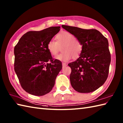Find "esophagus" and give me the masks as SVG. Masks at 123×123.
<instances>
[{
	"label": "esophagus",
	"instance_id": "esophagus-1",
	"mask_svg": "<svg viewBox=\"0 0 123 123\" xmlns=\"http://www.w3.org/2000/svg\"><path fill=\"white\" fill-rule=\"evenodd\" d=\"M67 66V64L66 63H62V67H63V68L66 67Z\"/></svg>",
	"mask_w": 123,
	"mask_h": 123
}]
</instances>
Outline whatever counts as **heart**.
<instances>
[{
  "instance_id": "heart-1",
  "label": "heart",
  "mask_w": 123,
  "mask_h": 123,
  "mask_svg": "<svg viewBox=\"0 0 123 123\" xmlns=\"http://www.w3.org/2000/svg\"><path fill=\"white\" fill-rule=\"evenodd\" d=\"M56 41H49L47 48L52 55H55L60 50V47L63 52L55 57V59L61 61L67 62L72 58L77 59L81 54L83 46L80 41L68 32L63 31L56 36Z\"/></svg>"
}]
</instances>
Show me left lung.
Returning <instances> with one entry per match:
<instances>
[{
  "instance_id": "1",
  "label": "left lung",
  "mask_w": 123,
  "mask_h": 123,
  "mask_svg": "<svg viewBox=\"0 0 123 123\" xmlns=\"http://www.w3.org/2000/svg\"><path fill=\"white\" fill-rule=\"evenodd\" d=\"M62 27L80 40L83 46L79 58L68 64L71 69L70 80L72 87L80 93L93 92L108 77L111 61L108 40L95 29L64 25Z\"/></svg>"
}]
</instances>
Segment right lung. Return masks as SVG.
Here are the masks:
<instances>
[{
	"instance_id": "right-lung-1",
	"label": "right lung",
	"mask_w": 123,
	"mask_h": 123,
	"mask_svg": "<svg viewBox=\"0 0 123 123\" xmlns=\"http://www.w3.org/2000/svg\"><path fill=\"white\" fill-rule=\"evenodd\" d=\"M60 28L30 31L15 46V71L23 89L31 95L43 96L50 92L62 68V62L54 60L47 48Z\"/></svg>"
}]
</instances>
